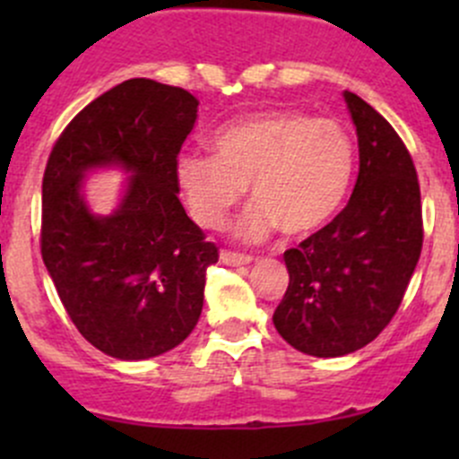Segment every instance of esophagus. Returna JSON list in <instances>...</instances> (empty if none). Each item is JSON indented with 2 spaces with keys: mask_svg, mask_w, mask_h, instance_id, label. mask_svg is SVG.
<instances>
[{
  "mask_svg": "<svg viewBox=\"0 0 459 459\" xmlns=\"http://www.w3.org/2000/svg\"><path fill=\"white\" fill-rule=\"evenodd\" d=\"M221 264L226 266H248L253 262L251 255H239V253H230V251H221Z\"/></svg>",
  "mask_w": 459,
  "mask_h": 459,
  "instance_id": "34e87169",
  "label": "esophagus"
}]
</instances>
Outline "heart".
Instances as JSON below:
<instances>
[{
  "instance_id": "1",
  "label": "heart",
  "mask_w": 459,
  "mask_h": 459,
  "mask_svg": "<svg viewBox=\"0 0 459 459\" xmlns=\"http://www.w3.org/2000/svg\"><path fill=\"white\" fill-rule=\"evenodd\" d=\"M355 148L333 119L298 110H264L212 135V155L179 157L175 178L193 220L221 229L251 184L255 202L239 224L247 242L277 229L302 238L335 217L351 188Z\"/></svg>"
}]
</instances>
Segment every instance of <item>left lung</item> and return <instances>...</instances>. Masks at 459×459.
Masks as SVG:
<instances>
[{"mask_svg":"<svg viewBox=\"0 0 459 459\" xmlns=\"http://www.w3.org/2000/svg\"><path fill=\"white\" fill-rule=\"evenodd\" d=\"M359 170L344 211L284 253L289 289L277 333L316 358H342L384 331L422 253V204L413 160L391 124L344 91Z\"/></svg>","mask_w":459,"mask_h":459,"instance_id":"obj_1","label":"left lung"}]
</instances>
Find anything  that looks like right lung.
Segmentation results:
<instances>
[{
	"label": "right lung",
	"instance_id": "add662e5",
	"mask_svg": "<svg viewBox=\"0 0 459 459\" xmlns=\"http://www.w3.org/2000/svg\"><path fill=\"white\" fill-rule=\"evenodd\" d=\"M197 106L184 88L122 82L68 124L46 164L41 257L77 331L110 358H157L202 316L217 248L184 211L175 178ZM97 169L129 175L108 216L85 200Z\"/></svg>",
	"mask_w": 459,
	"mask_h": 459
}]
</instances>
